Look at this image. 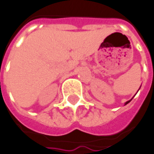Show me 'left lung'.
I'll list each match as a JSON object with an SVG mask.
<instances>
[{"instance_id":"left-lung-1","label":"left lung","mask_w":154,"mask_h":154,"mask_svg":"<svg viewBox=\"0 0 154 154\" xmlns=\"http://www.w3.org/2000/svg\"><path fill=\"white\" fill-rule=\"evenodd\" d=\"M128 103H130V101H128V102H126V103H125V104H127Z\"/></svg>"}]
</instances>
